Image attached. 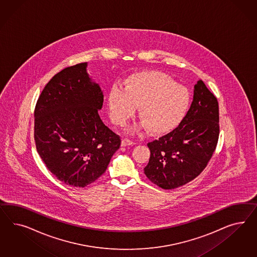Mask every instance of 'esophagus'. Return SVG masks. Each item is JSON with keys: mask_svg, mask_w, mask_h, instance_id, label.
<instances>
[{"mask_svg": "<svg viewBox=\"0 0 257 257\" xmlns=\"http://www.w3.org/2000/svg\"><path fill=\"white\" fill-rule=\"evenodd\" d=\"M134 144H135V142L131 139H122V141H121V146H133Z\"/></svg>", "mask_w": 257, "mask_h": 257, "instance_id": "34e87169", "label": "esophagus"}]
</instances>
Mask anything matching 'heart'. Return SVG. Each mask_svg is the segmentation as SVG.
I'll list each match as a JSON object with an SVG mask.
<instances>
[{"instance_id": "1", "label": "heart", "mask_w": 257, "mask_h": 257, "mask_svg": "<svg viewBox=\"0 0 257 257\" xmlns=\"http://www.w3.org/2000/svg\"><path fill=\"white\" fill-rule=\"evenodd\" d=\"M191 104L187 88L160 72L133 76L124 90L115 86L108 95L112 121L123 126L139 107V119L153 134H165L176 128L185 117Z\"/></svg>"}]
</instances>
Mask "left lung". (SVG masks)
Wrapping results in <instances>:
<instances>
[{
    "mask_svg": "<svg viewBox=\"0 0 257 257\" xmlns=\"http://www.w3.org/2000/svg\"><path fill=\"white\" fill-rule=\"evenodd\" d=\"M220 134L217 98L202 80L194 85V100L185 117L171 132L148 143L147 178L165 190L193 181L208 166Z\"/></svg>",
    "mask_w": 257,
    "mask_h": 257,
    "instance_id": "obj_1",
    "label": "left lung"
}]
</instances>
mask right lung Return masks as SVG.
I'll use <instances>...</instances> for the list:
<instances>
[{"label":"right lung","instance_id":"right-lung-1","mask_svg":"<svg viewBox=\"0 0 257 257\" xmlns=\"http://www.w3.org/2000/svg\"><path fill=\"white\" fill-rule=\"evenodd\" d=\"M87 63L66 67L42 90L35 108L37 153L59 181L86 187L105 172L120 137L104 124V95L90 81Z\"/></svg>","mask_w":257,"mask_h":257}]
</instances>
